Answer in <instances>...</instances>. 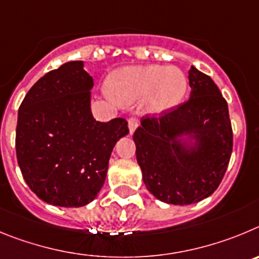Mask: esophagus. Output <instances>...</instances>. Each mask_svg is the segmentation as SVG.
<instances>
[{
	"mask_svg": "<svg viewBox=\"0 0 259 259\" xmlns=\"http://www.w3.org/2000/svg\"><path fill=\"white\" fill-rule=\"evenodd\" d=\"M127 125H129V130L130 134L134 133V130L138 127V118L135 117V116H132V117L127 118Z\"/></svg>",
	"mask_w": 259,
	"mask_h": 259,
	"instance_id": "obj_1",
	"label": "esophagus"
}]
</instances>
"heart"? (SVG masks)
Returning a JSON list of instances; mask_svg holds the SVG:
<instances>
[{
    "mask_svg": "<svg viewBox=\"0 0 259 259\" xmlns=\"http://www.w3.org/2000/svg\"><path fill=\"white\" fill-rule=\"evenodd\" d=\"M112 94L120 102L130 103L148 97V108L162 112L177 106L187 92V78L178 68L167 66L127 67L111 78Z\"/></svg>",
    "mask_w": 259,
    "mask_h": 259,
    "instance_id": "1",
    "label": "heart"
}]
</instances>
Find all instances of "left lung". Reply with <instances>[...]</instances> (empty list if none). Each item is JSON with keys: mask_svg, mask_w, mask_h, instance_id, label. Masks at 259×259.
<instances>
[{"mask_svg": "<svg viewBox=\"0 0 259 259\" xmlns=\"http://www.w3.org/2000/svg\"><path fill=\"white\" fill-rule=\"evenodd\" d=\"M188 80V101L158 116L144 115L133 135L147 190L174 205L210 196L225 177L234 144L227 102L218 86L195 67ZM181 134L196 135L199 150H183L175 141Z\"/></svg>", "mask_w": 259, "mask_h": 259, "instance_id": "1", "label": "left lung"}]
</instances>
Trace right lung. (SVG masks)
I'll return each instance as SVG.
<instances>
[{
	"label": "right lung",
	"instance_id": "1",
	"mask_svg": "<svg viewBox=\"0 0 259 259\" xmlns=\"http://www.w3.org/2000/svg\"><path fill=\"white\" fill-rule=\"evenodd\" d=\"M81 60L39 78L18 113L15 148L23 178L44 201L78 208L97 197L116 142L129 133L125 118L93 117V78Z\"/></svg>",
	"mask_w": 259,
	"mask_h": 259
}]
</instances>
